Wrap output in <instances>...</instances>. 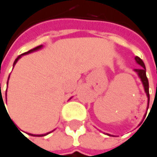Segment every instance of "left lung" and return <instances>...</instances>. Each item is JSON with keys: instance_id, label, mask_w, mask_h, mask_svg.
<instances>
[{"instance_id": "left-lung-1", "label": "left lung", "mask_w": 157, "mask_h": 157, "mask_svg": "<svg viewBox=\"0 0 157 157\" xmlns=\"http://www.w3.org/2000/svg\"><path fill=\"white\" fill-rule=\"evenodd\" d=\"M135 60L137 61V63L139 65L141 66V68L135 69V71L138 73L139 76L141 79V82H142L143 86H144V89H145V91H146L147 96L148 98V104H149V86H148V80H147V75H146V67H145V64H144L142 59H140L139 57H135Z\"/></svg>"}]
</instances>
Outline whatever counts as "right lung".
I'll return each instance as SVG.
<instances>
[{
  "mask_svg": "<svg viewBox=\"0 0 157 157\" xmlns=\"http://www.w3.org/2000/svg\"><path fill=\"white\" fill-rule=\"evenodd\" d=\"M41 48H42V45H41V46H38V47H36V48H34V49H33V50H30V51H27V52H25V53H23V54H21L20 56H18V57H17V59H15L14 64H13V65H16V63L17 62V60L20 59V57H21V56H23V55H25V54H27V53H30V52H32V51H37V50H39V49H41ZM9 78H10V76H9ZM7 83H8V82H7ZM0 85H1V84H0ZM0 90H1V86H0ZM0 99H2V101L3 102V98H2V97H0ZM3 106H4V102H3ZM49 133H50V132H49ZM47 134H48V133H47ZM47 134H42V135H33V134H30V135H33V136H36V137H41V136H45V135H47Z\"/></svg>",
  "mask_w": 157,
  "mask_h": 157,
  "instance_id": "1",
  "label": "right lung"
}]
</instances>
